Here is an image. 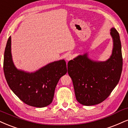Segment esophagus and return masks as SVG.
<instances>
[{
    "label": "esophagus",
    "mask_w": 128,
    "mask_h": 128,
    "mask_svg": "<svg viewBox=\"0 0 128 128\" xmlns=\"http://www.w3.org/2000/svg\"><path fill=\"white\" fill-rule=\"evenodd\" d=\"M72 58H73V56H72V55H71V54H68V55H67V56H66V60H67V61H70V60H72Z\"/></svg>",
    "instance_id": "34e87169"
}]
</instances>
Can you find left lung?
Here are the masks:
<instances>
[{
  "label": "left lung",
  "instance_id": "left-lung-1",
  "mask_svg": "<svg viewBox=\"0 0 128 128\" xmlns=\"http://www.w3.org/2000/svg\"><path fill=\"white\" fill-rule=\"evenodd\" d=\"M110 32L113 47L110 58L95 61L85 53L68 62V73L73 81L76 100L82 105L102 102L119 82L123 66L121 42L116 28L113 27Z\"/></svg>",
  "mask_w": 128,
  "mask_h": 128
}]
</instances>
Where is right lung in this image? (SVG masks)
<instances>
[{
	"instance_id": "right-lung-1",
	"label": "right lung",
	"mask_w": 128,
	"mask_h": 128,
	"mask_svg": "<svg viewBox=\"0 0 128 128\" xmlns=\"http://www.w3.org/2000/svg\"><path fill=\"white\" fill-rule=\"evenodd\" d=\"M64 60L54 61L33 73L18 70L12 61L11 38L4 53V72L10 89L22 102L33 107H44L52 102L60 78L67 73Z\"/></svg>"
}]
</instances>
